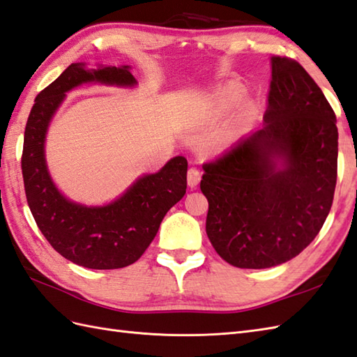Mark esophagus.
Listing matches in <instances>:
<instances>
[{"label":"esophagus","instance_id":"1","mask_svg":"<svg viewBox=\"0 0 357 357\" xmlns=\"http://www.w3.org/2000/svg\"><path fill=\"white\" fill-rule=\"evenodd\" d=\"M199 181H201V172H199L196 167L188 169V173H187L188 185L192 187V188H195L199 184Z\"/></svg>","mask_w":357,"mask_h":357}]
</instances>
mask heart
Segmentation results:
<instances>
[{"label": "heart", "mask_w": 357, "mask_h": 357, "mask_svg": "<svg viewBox=\"0 0 357 357\" xmlns=\"http://www.w3.org/2000/svg\"><path fill=\"white\" fill-rule=\"evenodd\" d=\"M242 97H243L242 89L231 88V86L225 88L216 98H214V102L205 109V114H204L205 121L216 123L222 120L240 100H242Z\"/></svg>", "instance_id": "1"}]
</instances>
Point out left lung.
I'll list each match as a JSON object with an SVG mask.
<instances>
[{"instance_id":"1","label":"left lung","mask_w":357,"mask_h":357,"mask_svg":"<svg viewBox=\"0 0 357 357\" xmlns=\"http://www.w3.org/2000/svg\"><path fill=\"white\" fill-rule=\"evenodd\" d=\"M263 128L202 165L206 236L236 268L286 263L317 237L337 178L336 115L303 66L271 57Z\"/></svg>"}]
</instances>
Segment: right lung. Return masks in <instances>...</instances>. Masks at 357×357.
<instances>
[{
	"mask_svg": "<svg viewBox=\"0 0 357 357\" xmlns=\"http://www.w3.org/2000/svg\"><path fill=\"white\" fill-rule=\"evenodd\" d=\"M88 82L120 86L137 84L129 66L86 70L85 63H71L40 91L24 132V188L38 228L62 257L89 269H119L144 254L165 214L184 197L187 160L175 156L158 173L141 176L117 201L103 206H85L62 196L47 169V128L65 93Z\"/></svg>",
	"mask_w": 357,
	"mask_h": 357,
	"instance_id": "add662e5",
	"label": "right lung"
}]
</instances>
